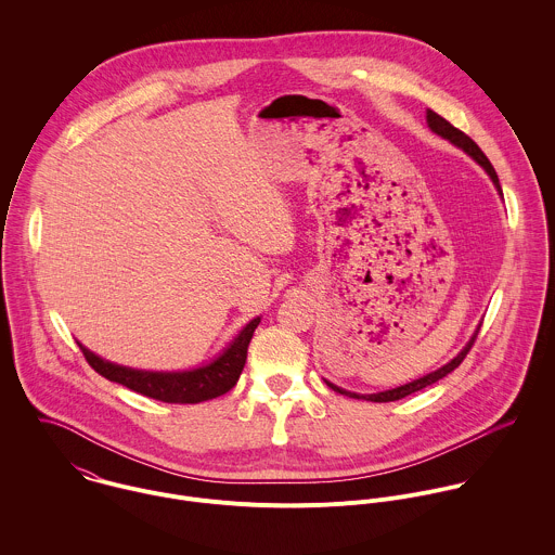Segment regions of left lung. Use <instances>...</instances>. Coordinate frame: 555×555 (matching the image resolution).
I'll use <instances>...</instances> for the list:
<instances>
[{"label":"left lung","mask_w":555,"mask_h":555,"mask_svg":"<svg viewBox=\"0 0 555 555\" xmlns=\"http://www.w3.org/2000/svg\"><path fill=\"white\" fill-rule=\"evenodd\" d=\"M427 126H429V130L434 132V134H438V137H442V139H447L449 143H453L455 147H460L462 152H466L470 158L475 159L478 166H482V170L489 175V179L493 181V185H495V190H498V194L502 196V188H500V181H498V175H495V170H493V166H491V162L487 159V156L478 150V145H476L475 141L470 139V137H466L462 130H457L455 126H451L444 117H440L438 113H434L431 108H427ZM480 328V326H478ZM478 328L475 331V335L470 337V341L457 352V357H453L447 365H442V367H438L436 372H429V374H425V376H421V378H416V380H412V383H408V385H401V387H396V389H389V391H380V393H370V396H363V393H354V391H346V389H341V387H337V385H333V383H328V380H324L333 391H337V393H341V396L354 397V399H367V401H396V399H401V397L412 396V393H416V391H421V389H425V387H429V385H434V383H438L440 378H444L447 374H451L464 359H466V354H468V350L473 348V344H475L476 333H478Z\"/></svg>","instance_id":"1"}]
</instances>
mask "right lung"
Returning a JSON list of instances; mask_svg holds the SVG:
<instances>
[{
    "label": "right lung",
    "instance_id": "1",
    "mask_svg": "<svg viewBox=\"0 0 555 555\" xmlns=\"http://www.w3.org/2000/svg\"><path fill=\"white\" fill-rule=\"evenodd\" d=\"M260 322V317L251 318L237 337L211 361L201 367L183 370V372H152V370H134L126 365H117L113 361L102 359L91 352L79 341L80 350L87 363L106 380L124 385L141 396L159 399L166 403H198L214 397L229 393L237 385L247 359L249 339Z\"/></svg>",
    "mask_w": 555,
    "mask_h": 555
}]
</instances>
